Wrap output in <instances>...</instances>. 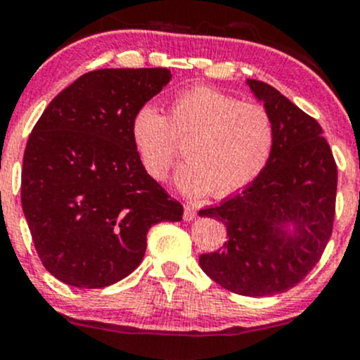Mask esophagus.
Listing matches in <instances>:
<instances>
[{
    "instance_id": "34e87169",
    "label": "esophagus",
    "mask_w": 360,
    "mask_h": 360,
    "mask_svg": "<svg viewBox=\"0 0 360 360\" xmlns=\"http://www.w3.org/2000/svg\"><path fill=\"white\" fill-rule=\"evenodd\" d=\"M183 218H184L186 221L194 220V218H196V210H194L191 205H184V214H183Z\"/></svg>"
}]
</instances>
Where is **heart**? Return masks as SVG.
<instances>
[{
  "mask_svg": "<svg viewBox=\"0 0 360 360\" xmlns=\"http://www.w3.org/2000/svg\"><path fill=\"white\" fill-rule=\"evenodd\" d=\"M130 137L148 176L166 181L179 147L188 162L177 186L191 196L229 198L250 186L269 162L274 120L259 103H245L210 86L181 91L167 115L143 105L135 111Z\"/></svg>",
  "mask_w": 360,
  "mask_h": 360,
  "instance_id": "1",
  "label": "heart"
}]
</instances>
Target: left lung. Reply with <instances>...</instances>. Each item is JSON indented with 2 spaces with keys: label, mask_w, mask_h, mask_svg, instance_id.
<instances>
[{
  "label": "left lung",
  "mask_w": 360,
  "mask_h": 360,
  "mask_svg": "<svg viewBox=\"0 0 360 360\" xmlns=\"http://www.w3.org/2000/svg\"><path fill=\"white\" fill-rule=\"evenodd\" d=\"M247 84L274 120V147L254 183L200 212L229 235L221 250L200 255V266L221 288L255 298L295 288L321 259L335 220L337 164L315 118L271 84Z\"/></svg>",
  "instance_id": "1"
}]
</instances>
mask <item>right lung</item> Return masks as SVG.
I'll use <instances>...</instances> for the list:
<instances>
[{
    "label": "right lung",
    "mask_w": 360,
    "mask_h": 360,
    "mask_svg": "<svg viewBox=\"0 0 360 360\" xmlns=\"http://www.w3.org/2000/svg\"><path fill=\"white\" fill-rule=\"evenodd\" d=\"M171 71L98 69L49 103L22 167V206L35 250L53 278L105 288L142 262L147 232L183 220V205L147 174L130 137L135 111Z\"/></svg>",
    "instance_id": "obj_1"
}]
</instances>
